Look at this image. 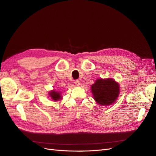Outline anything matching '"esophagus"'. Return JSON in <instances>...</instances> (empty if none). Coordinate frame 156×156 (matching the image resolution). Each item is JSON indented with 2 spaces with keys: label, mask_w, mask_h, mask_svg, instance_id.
<instances>
[{
  "label": "esophagus",
  "mask_w": 156,
  "mask_h": 156,
  "mask_svg": "<svg viewBox=\"0 0 156 156\" xmlns=\"http://www.w3.org/2000/svg\"><path fill=\"white\" fill-rule=\"evenodd\" d=\"M75 84L76 87H79L80 85V81H79V80H76V81H75Z\"/></svg>",
  "instance_id": "34e87169"
}]
</instances>
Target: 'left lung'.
Here are the masks:
<instances>
[{
	"instance_id": "obj_1",
	"label": "left lung",
	"mask_w": 156,
	"mask_h": 156,
	"mask_svg": "<svg viewBox=\"0 0 156 156\" xmlns=\"http://www.w3.org/2000/svg\"><path fill=\"white\" fill-rule=\"evenodd\" d=\"M94 100L101 106L114 103L120 94V84L112 78L98 79L91 86Z\"/></svg>"
}]
</instances>
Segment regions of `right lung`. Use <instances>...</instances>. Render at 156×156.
Returning a JSON list of instances; mask_svg holds the SVG:
<instances>
[{
	"label": "right lung",
	"mask_w": 156,
	"mask_h": 156,
	"mask_svg": "<svg viewBox=\"0 0 156 156\" xmlns=\"http://www.w3.org/2000/svg\"><path fill=\"white\" fill-rule=\"evenodd\" d=\"M49 95L54 101H58L62 99V96L61 95V93L58 90H51L49 92Z\"/></svg>",
	"instance_id": "right-lung-1"
}]
</instances>
